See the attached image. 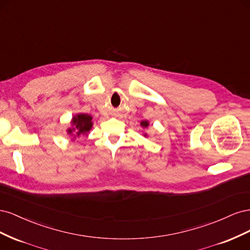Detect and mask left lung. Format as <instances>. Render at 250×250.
I'll return each mask as SVG.
<instances>
[{"instance_id":"left-lung-1","label":"left lung","mask_w":250,"mask_h":250,"mask_svg":"<svg viewBox=\"0 0 250 250\" xmlns=\"http://www.w3.org/2000/svg\"><path fill=\"white\" fill-rule=\"evenodd\" d=\"M141 125H142L143 127H148V125H149L148 121H142V122H141Z\"/></svg>"}]
</instances>
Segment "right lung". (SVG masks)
Masks as SVG:
<instances>
[{"label": "right lung", "instance_id": "1", "mask_svg": "<svg viewBox=\"0 0 250 250\" xmlns=\"http://www.w3.org/2000/svg\"><path fill=\"white\" fill-rule=\"evenodd\" d=\"M92 119L93 118L86 115V113H80V115H77L76 117L73 118L72 121V124L74 127L70 128L67 132L73 134L74 131H76L77 137H79L81 134H86L93 126Z\"/></svg>", "mask_w": 250, "mask_h": 250}]
</instances>
